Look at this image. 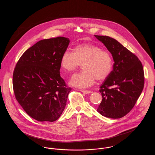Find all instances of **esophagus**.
I'll return each mask as SVG.
<instances>
[{"label":"esophagus","instance_id":"obj_1","mask_svg":"<svg viewBox=\"0 0 155 155\" xmlns=\"http://www.w3.org/2000/svg\"><path fill=\"white\" fill-rule=\"evenodd\" d=\"M81 91L82 92H83V93H84L85 94H90L91 92V91H87V90H81Z\"/></svg>","mask_w":155,"mask_h":155}]
</instances>
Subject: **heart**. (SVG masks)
<instances>
[{
  "instance_id": "1",
  "label": "heart",
  "mask_w": 155,
  "mask_h": 155,
  "mask_svg": "<svg viewBox=\"0 0 155 155\" xmlns=\"http://www.w3.org/2000/svg\"><path fill=\"white\" fill-rule=\"evenodd\" d=\"M82 64V72L71 78L70 84L80 88L92 86L95 80H103L113 68L110 54L97 45L82 44L74 47L73 53L66 51L61 56L60 65L66 71L72 73Z\"/></svg>"
}]
</instances>
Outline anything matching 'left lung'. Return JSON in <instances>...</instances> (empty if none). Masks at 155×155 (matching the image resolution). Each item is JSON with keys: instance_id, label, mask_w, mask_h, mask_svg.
<instances>
[{"instance_id": "obj_1", "label": "left lung", "mask_w": 155, "mask_h": 155, "mask_svg": "<svg viewBox=\"0 0 155 155\" xmlns=\"http://www.w3.org/2000/svg\"><path fill=\"white\" fill-rule=\"evenodd\" d=\"M95 36L110 52L114 62L113 70L100 87L103 99L97 111L106 117L121 118L131 110L142 93L143 66L138 58L117 40Z\"/></svg>"}]
</instances>
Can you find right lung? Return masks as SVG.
Segmentation results:
<instances>
[{"mask_svg":"<svg viewBox=\"0 0 155 155\" xmlns=\"http://www.w3.org/2000/svg\"><path fill=\"white\" fill-rule=\"evenodd\" d=\"M70 39H43L23 53L13 77L15 96L24 111L39 121H56L66 106L71 90L60 77V60Z\"/></svg>","mask_w":155,"mask_h":155,"instance_id":"right-lung-1","label":"right lung"}]
</instances>
